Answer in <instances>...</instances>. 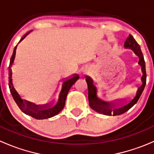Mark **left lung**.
<instances>
[{
	"mask_svg": "<svg viewBox=\"0 0 154 154\" xmlns=\"http://www.w3.org/2000/svg\"><path fill=\"white\" fill-rule=\"evenodd\" d=\"M125 48L133 50V52L139 57V63H139V65H140L142 71V76L141 77L142 84L138 87L136 96L130 102L127 103L126 104L122 105V102H124L125 100H123V99H119L117 100L118 102L117 101L107 102L101 100L97 97V88L93 83L92 79L88 76H86V81L87 85H88V98L89 106L95 112L100 113V114L105 115V116H119V115H122L128 111L132 106H133L137 103L138 100L139 99L142 91H143L144 86H145L147 75H146L145 62L144 60V56L142 54V51H141L139 45L136 42L134 38L130 34L126 39Z\"/></svg>",
	"mask_w": 154,
	"mask_h": 154,
	"instance_id": "left-lung-1",
	"label": "left lung"
}]
</instances>
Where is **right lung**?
I'll use <instances>...</instances> for the list:
<instances>
[{
    "label": "right lung",
    "instance_id": "obj_1",
    "mask_svg": "<svg viewBox=\"0 0 154 154\" xmlns=\"http://www.w3.org/2000/svg\"><path fill=\"white\" fill-rule=\"evenodd\" d=\"M31 31H29L28 32H27L21 38V40H20L18 43L21 42ZM17 46H18V45L14 48L13 53H12V55L10 59V66H9V87H10V92L12 94L14 100L17 103V105L19 107L20 109L24 114L28 115V116L34 118V119L41 120V119H46L51 117H54V116L58 114L64 108L65 103H66V97H67L68 91H69L70 88L72 86V85L78 80L79 76L77 74H74L72 77H71V78L68 79L67 80L63 82V86H62V89L60 91V94H59L58 102H57L55 106H51L49 103H46V104L44 105H36L35 103H32V102L27 101L26 100H22L21 98V97H20L19 94H18V93L14 88L12 79V66L13 65L14 60H15Z\"/></svg>",
    "mask_w": 154,
    "mask_h": 154
}]
</instances>
